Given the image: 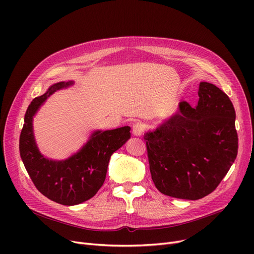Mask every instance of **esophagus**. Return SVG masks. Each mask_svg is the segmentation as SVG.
Returning <instances> with one entry per match:
<instances>
[{
  "label": "esophagus",
  "mask_w": 254,
  "mask_h": 254,
  "mask_svg": "<svg viewBox=\"0 0 254 254\" xmlns=\"http://www.w3.org/2000/svg\"><path fill=\"white\" fill-rule=\"evenodd\" d=\"M131 129H132V135L136 137H140L144 130V126L141 123H135L132 125Z\"/></svg>",
  "instance_id": "esophagus-1"
}]
</instances>
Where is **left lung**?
I'll use <instances>...</instances> for the list:
<instances>
[{
  "label": "left lung",
  "mask_w": 254,
  "mask_h": 254,
  "mask_svg": "<svg viewBox=\"0 0 254 254\" xmlns=\"http://www.w3.org/2000/svg\"><path fill=\"white\" fill-rule=\"evenodd\" d=\"M235 119L230 98L214 84L199 83L195 107L180 102L174 114L144 134L155 188L192 201L214 190L237 157Z\"/></svg>",
  "instance_id": "left-lung-1"
}]
</instances>
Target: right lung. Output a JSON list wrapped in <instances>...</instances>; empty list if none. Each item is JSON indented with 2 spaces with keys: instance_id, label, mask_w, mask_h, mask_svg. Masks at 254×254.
Instances as JSON below:
<instances>
[{
  "instance_id": "obj_1",
  "label": "right lung",
  "mask_w": 254,
  "mask_h": 254,
  "mask_svg": "<svg viewBox=\"0 0 254 254\" xmlns=\"http://www.w3.org/2000/svg\"><path fill=\"white\" fill-rule=\"evenodd\" d=\"M74 84L73 80L55 83L42 96L34 99L25 112L19 138L20 157L38 190L51 201L65 206L81 204L98 192L106 179L111 155L130 138L129 127L97 129L68 158L58 161L40 152L34 135V116L51 95Z\"/></svg>"
}]
</instances>
